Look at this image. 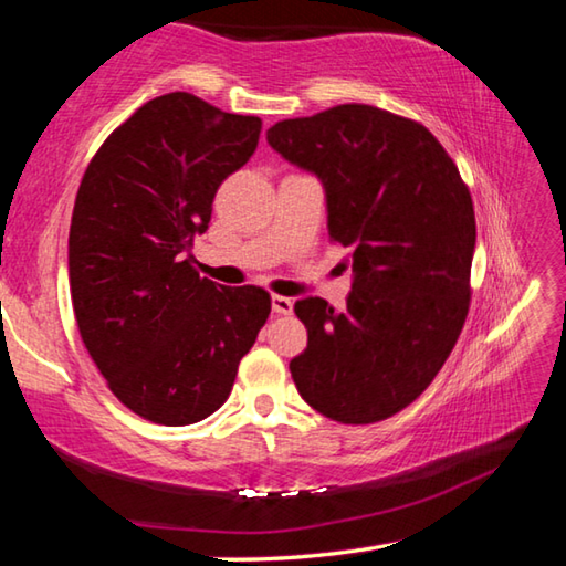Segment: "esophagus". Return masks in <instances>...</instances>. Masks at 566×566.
<instances>
[{"instance_id": "esophagus-1", "label": "esophagus", "mask_w": 566, "mask_h": 566, "mask_svg": "<svg viewBox=\"0 0 566 566\" xmlns=\"http://www.w3.org/2000/svg\"><path fill=\"white\" fill-rule=\"evenodd\" d=\"M294 310V302L290 296H282V294H272V312L274 314H292Z\"/></svg>"}]
</instances>
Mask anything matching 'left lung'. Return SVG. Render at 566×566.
I'll use <instances>...</instances> for the list:
<instances>
[{
    "label": "left lung",
    "instance_id": "1",
    "mask_svg": "<svg viewBox=\"0 0 566 566\" xmlns=\"http://www.w3.org/2000/svg\"><path fill=\"white\" fill-rule=\"evenodd\" d=\"M266 142L322 181L329 237L352 260L347 310L319 296L294 304L306 327L290 361L296 391L342 424L397 415L432 385L464 327L469 189L432 132L369 104L276 122Z\"/></svg>",
    "mask_w": 566,
    "mask_h": 566
}]
</instances>
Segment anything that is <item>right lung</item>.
<instances>
[{
    "instance_id": "1",
    "label": "right lung",
    "mask_w": 566,
    "mask_h": 566,
    "mask_svg": "<svg viewBox=\"0 0 566 566\" xmlns=\"http://www.w3.org/2000/svg\"><path fill=\"white\" fill-rule=\"evenodd\" d=\"M260 132V117L161 94L109 134L76 191L70 286L82 342L114 397L157 424L222 407L270 317L260 286H222L191 266V239Z\"/></svg>"
}]
</instances>
